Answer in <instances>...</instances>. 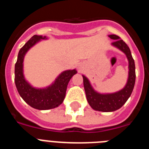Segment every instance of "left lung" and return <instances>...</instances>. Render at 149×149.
I'll list each match as a JSON object with an SVG mask.
<instances>
[{
	"mask_svg": "<svg viewBox=\"0 0 149 149\" xmlns=\"http://www.w3.org/2000/svg\"><path fill=\"white\" fill-rule=\"evenodd\" d=\"M108 36L110 39H114L112 45L122 51L127 56L128 60V77L125 86L121 90L113 93L101 94L93 89L87 77L82 75L88 103L93 110L101 112H113L121 108L131 96L136 80L135 63L129 47L118 36L112 34Z\"/></svg>",
	"mask_w": 149,
	"mask_h": 149,
	"instance_id": "obj_1",
	"label": "left lung"
}]
</instances>
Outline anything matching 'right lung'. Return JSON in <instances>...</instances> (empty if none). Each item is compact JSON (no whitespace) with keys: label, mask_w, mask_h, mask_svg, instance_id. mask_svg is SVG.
<instances>
[{"label":"right lung","mask_w":149,"mask_h":149,"mask_svg":"<svg viewBox=\"0 0 149 149\" xmlns=\"http://www.w3.org/2000/svg\"><path fill=\"white\" fill-rule=\"evenodd\" d=\"M48 38L42 36L34 35L18 52L15 65V83L20 96L27 104L37 110H49L60 106L65 98L67 86L72 77L77 73L76 69L66 70L59 74L50 86L45 88H36L26 81L24 75V58L27 51L40 42Z\"/></svg>","instance_id":"right-lung-1"}]
</instances>
